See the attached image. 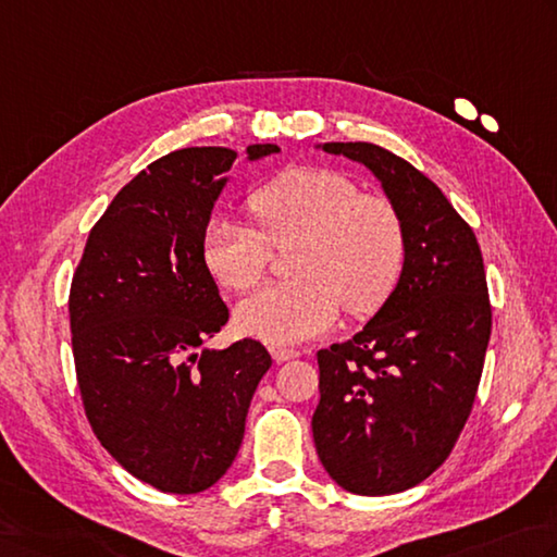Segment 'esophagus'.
<instances>
[{
    "label": "esophagus",
    "instance_id": "34e87169",
    "mask_svg": "<svg viewBox=\"0 0 557 557\" xmlns=\"http://www.w3.org/2000/svg\"><path fill=\"white\" fill-rule=\"evenodd\" d=\"M270 355L275 362H289V359L299 357V350H292V347L285 345H270Z\"/></svg>",
    "mask_w": 557,
    "mask_h": 557
}]
</instances>
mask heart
Instances as JSON below:
<instances>
[{
  "label": "heart",
  "mask_w": 557,
  "mask_h": 557,
  "mask_svg": "<svg viewBox=\"0 0 557 557\" xmlns=\"http://www.w3.org/2000/svg\"><path fill=\"white\" fill-rule=\"evenodd\" d=\"M256 226L214 216L202 232V265L216 285L246 292L265 275L270 246L297 242L289 272L236 307L244 335L270 345L301 343L337 321L343 307L376 311L406 268V226L394 205L364 195L343 173L299 166L268 181L248 200Z\"/></svg>",
  "instance_id": "heart-1"
}]
</instances>
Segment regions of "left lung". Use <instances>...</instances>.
Returning <instances> with one entry per match:
<instances>
[{
	"label": "left lung",
	"instance_id": "left-lung-1",
	"mask_svg": "<svg viewBox=\"0 0 557 557\" xmlns=\"http://www.w3.org/2000/svg\"><path fill=\"white\" fill-rule=\"evenodd\" d=\"M315 149L374 173L406 226L394 294L352 341L319 350L315 454L355 495H394L432 475L471 416L493 329L481 246L444 193L369 141Z\"/></svg>",
	"mask_w": 557,
	"mask_h": 557
}]
</instances>
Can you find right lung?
<instances>
[{
  "instance_id": "add662e5",
  "label": "right lung",
  "mask_w": 557,
  "mask_h": 557,
  "mask_svg": "<svg viewBox=\"0 0 557 557\" xmlns=\"http://www.w3.org/2000/svg\"><path fill=\"white\" fill-rule=\"evenodd\" d=\"M277 151L250 145L246 159ZM236 157L226 147H188L149 163L91 228L72 280L86 418L108 454L161 493H202L228 471L272 364L248 337L205 347L228 309L200 244Z\"/></svg>"
}]
</instances>
